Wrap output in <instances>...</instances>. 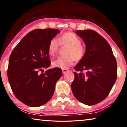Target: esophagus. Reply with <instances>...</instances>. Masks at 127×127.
Instances as JSON below:
<instances>
[{
	"mask_svg": "<svg viewBox=\"0 0 127 127\" xmlns=\"http://www.w3.org/2000/svg\"><path fill=\"white\" fill-rule=\"evenodd\" d=\"M69 70L68 69H62V72H63V74H65L66 72H69Z\"/></svg>",
	"mask_w": 127,
	"mask_h": 127,
	"instance_id": "1",
	"label": "esophagus"
}]
</instances>
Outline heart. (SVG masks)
<instances>
[{"label": "heart", "mask_w": 127, "mask_h": 127, "mask_svg": "<svg viewBox=\"0 0 127 127\" xmlns=\"http://www.w3.org/2000/svg\"><path fill=\"white\" fill-rule=\"evenodd\" d=\"M58 41L56 38H53L48 45V51L51 56H54L58 53L61 45H68L65 56H61L52 62L54 67L66 69L74 64L75 60L80 61L84 57L85 50L81 45V40L76 34L66 32L60 36Z\"/></svg>", "instance_id": "obj_1"}]
</instances>
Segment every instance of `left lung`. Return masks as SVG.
Segmentation results:
<instances>
[{"label":"left lung","mask_w":127,"mask_h":127,"mask_svg":"<svg viewBox=\"0 0 127 127\" xmlns=\"http://www.w3.org/2000/svg\"><path fill=\"white\" fill-rule=\"evenodd\" d=\"M76 33L86 45L84 57L75 66L71 85L73 95L87 105L100 102L110 93L117 77V64L112 49L105 38L92 30ZM86 71L85 74L81 73Z\"/></svg>","instance_id":"left-lung-1"}]
</instances>
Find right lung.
Listing matches in <instances>:
<instances>
[{
  "label": "right lung",
  "instance_id": "obj_1",
  "mask_svg": "<svg viewBox=\"0 0 127 127\" xmlns=\"http://www.w3.org/2000/svg\"><path fill=\"white\" fill-rule=\"evenodd\" d=\"M59 32L53 29L34 30L20 41L10 55L7 74L10 87L17 99L27 106L39 107L48 102L62 76L59 68L39 73L50 65L48 45Z\"/></svg>",
  "mask_w": 127,
  "mask_h": 127
}]
</instances>
